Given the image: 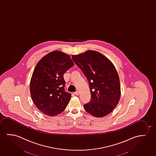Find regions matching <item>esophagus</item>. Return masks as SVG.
Listing matches in <instances>:
<instances>
[{
  "label": "esophagus",
  "mask_w": 156,
  "mask_h": 156,
  "mask_svg": "<svg viewBox=\"0 0 156 156\" xmlns=\"http://www.w3.org/2000/svg\"><path fill=\"white\" fill-rule=\"evenodd\" d=\"M74 93H75V94H76V95H78L79 94V92H78V91H76V92H75Z\"/></svg>",
  "instance_id": "34e87169"
}]
</instances>
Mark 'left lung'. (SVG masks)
Instances as JSON below:
<instances>
[{
	"mask_svg": "<svg viewBox=\"0 0 156 156\" xmlns=\"http://www.w3.org/2000/svg\"><path fill=\"white\" fill-rule=\"evenodd\" d=\"M72 59L88 81L91 99L84 104L85 110L96 118L108 115L117 106L121 96L115 66L103 55L92 50L72 55Z\"/></svg>",
	"mask_w": 156,
	"mask_h": 156,
	"instance_id": "1",
	"label": "left lung"
}]
</instances>
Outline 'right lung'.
Here are the masks:
<instances>
[{"mask_svg": "<svg viewBox=\"0 0 156 156\" xmlns=\"http://www.w3.org/2000/svg\"><path fill=\"white\" fill-rule=\"evenodd\" d=\"M73 66L69 56L58 51L50 52L37 64L30 92L35 105L43 114L54 116L65 110L71 94L65 90L63 75Z\"/></svg>", "mask_w": 156, "mask_h": 156, "instance_id": "obj_1", "label": "right lung"}]
</instances>
